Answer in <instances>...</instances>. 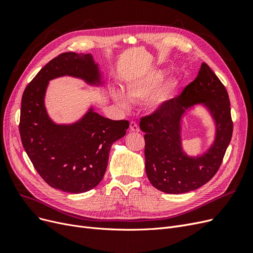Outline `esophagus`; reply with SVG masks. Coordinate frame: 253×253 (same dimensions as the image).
Returning a JSON list of instances; mask_svg holds the SVG:
<instances>
[{"instance_id":"34e87169","label":"esophagus","mask_w":253,"mask_h":253,"mask_svg":"<svg viewBox=\"0 0 253 253\" xmlns=\"http://www.w3.org/2000/svg\"><path fill=\"white\" fill-rule=\"evenodd\" d=\"M129 129H131L132 132H139V126L135 121H131L129 122Z\"/></svg>"}]
</instances>
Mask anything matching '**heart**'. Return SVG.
Here are the masks:
<instances>
[{
  "instance_id": "b5f03b06",
  "label": "heart",
  "mask_w": 253,
  "mask_h": 253,
  "mask_svg": "<svg viewBox=\"0 0 253 253\" xmlns=\"http://www.w3.org/2000/svg\"><path fill=\"white\" fill-rule=\"evenodd\" d=\"M166 72L164 70L156 68L131 80L126 86L128 98L133 101H142L148 97L147 105L149 109L157 110L162 108L172 97L176 88V81L173 79L167 80L162 85L158 86L163 81ZM114 99L124 108H126L128 104L125 95L119 90L114 93Z\"/></svg>"
}]
</instances>
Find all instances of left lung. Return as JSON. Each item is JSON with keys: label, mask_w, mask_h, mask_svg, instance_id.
<instances>
[{"label": "left lung", "mask_w": 253, "mask_h": 253, "mask_svg": "<svg viewBox=\"0 0 253 253\" xmlns=\"http://www.w3.org/2000/svg\"><path fill=\"white\" fill-rule=\"evenodd\" d=\"M198 103L216 121V139L208 152L191 158L182 151L180 121L185 110ZM139 126L145 133V172L150 182L165 193L190 192L216 174L230 143L233 122L228 93L209 65L203 63L195 80L178 97L140 118Z\"/></svg>", "instance_id": "8db88e82"}]
</instances>
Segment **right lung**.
<instances>
[{"label":"right lung","instance_id":"1","mask_svg":"<svg viewBox=\"0 0 253 253\" xmlns=\"http://www.w3.org/2000/svg\"><path fill=\"white\" fill-rule=\"evenodd\" d=\"M101 84L100 72L90 53L63 52L30 81L22 96L20 136L39 175L52 188L83 193L103 178L112 144L122 138L127 120H111L90 109L73 125H56L45 110L48 81L62 76Z\"/></svg>","mask_w":253,"mask_h":253}]
</instances>
